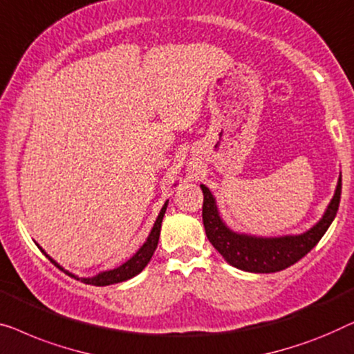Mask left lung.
Instances as JSON below:
<instances>
[{
	"label": "left lung",
	"instance_id": "obj_1",
	"mask_svg": "<svg viewBox=\"0 0 354 354\" xmlns=\"http://www.w3.org/2000/svg\"><path fill=\"white\" fill-rule=\"evenodd\" d=\"M201 187L203 192V226H205L207 237L212 245L221 253L229 265L239 270L248 272H276L301 260L321 241L328 226L332 225L338 212V205H340L342 176L338 178L335 194L328 203L324 216L316 226L300 236L270 239L232 232L218 215L215 197L212 196L210 189L203 184Z\"/></svg>",
	"mask_w": 354,
	"mask_h": 354
}]
</instances>
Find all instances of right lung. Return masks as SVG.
I'll return each mask as SVG.
<instances>
[{
    "instance_id": "right-lung-1",
    "label": "right lung",
    "mask_w": 354,
    "mask_h": 354,
    "mask_svg": "<svg viewBox=\"0 0 354 354\" xmlns=\"http://www.w3.org/2000/svg\"><path fill=\"white\" fill-rule=\"evenodd\" d=\"M167 205H168V202H165V205L162 207V210H160V213H158V216H157V220H156V225H153L151 234H149L147 241L144 242V245L136 252V255H133L127 263H123L122 266L115 268V270L104 271V272H101V274H97V276H94V277H82V279H80L77 276L71 274V272H68V271L62 270V268L59 266L57 263L54 261L51 257L46 255V252H44V250H41V252L48 257V260L51 261L54 266L59 268V270H62L68 276L78 279V281H82L84 283H89V286L102 287V286H111V283L128 281V279H131V277H134L136 274H139V272H141L144 268H146L147 263L151 261L153 252H156V248H157L158 237H160L162 220H163V215H165V212H167Z\"/></svg>"
}]
</instances>
